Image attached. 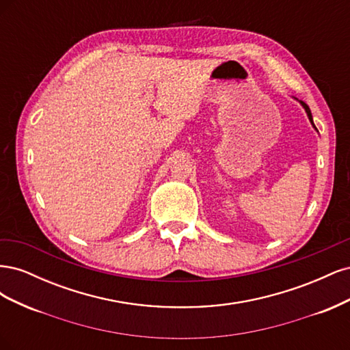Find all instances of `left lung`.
Segmentation results:
<instances>
[{"label": "left lung", "mask_w": 350, "mask_h": 350, "mask_svg": "<svg viewBox=\"0 0 350 350\" xmlns=\"http://www.w3.org/2000/svg\"><path fill=\"white\" fill-rule=\"evenodd\" d=\"M301 105H302V107H304V109H305V112H306V115H308V118H310V121H311V124L314 125V121H312V115H311V111H310V107H308V105H306L305 102H302L301 100ZM314 129H315V125H314ZM317 130V129H315Z\"/></svg>", "instance_id": "8db88e82"}]
</instances>
